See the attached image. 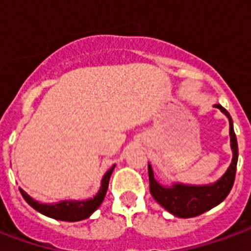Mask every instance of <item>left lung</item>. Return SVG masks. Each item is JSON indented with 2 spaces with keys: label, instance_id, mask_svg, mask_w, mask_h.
<instances>
[{
  "label": "left lung",
  "instance_id": "8db88e82",
  "mask_svg": "<svg viewBox=\"0 0 251 251\" xmlns=\"http://www.w3.org/2000/svg\"><path fill=\"white\" fill-rule=\"evenodd\" d=\"M215 107H218L229 118L230 122V142L233 150V161L230 163L227 172L224 174V177L213 185H207V186H187L182 183H174L172 187H165L155 181L153 169L150 165H148L151 196L163 209H166L169 213L179 218L197 217L213 209L214 206L224 201L234 185L237 161H238V144L233 127V120L229 111L225 107L221 105H215Z\"/></svg>",
  "mask_w": 251,
  "mask_h": 251
}]
</instances>
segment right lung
Segmentation results:
<instances>
[{
	"label": "right lung",
	"mask_w": 251,
	"mask_h": 251,
	"mask_svg": "<svg viewBox=\"0 0 251 251\" xmlns=\"http://www.w3.org/2000/svg\"><path fill=\"white\" fill-rule=\"evenodd\" d=\"M114 170V165L111 166L105 176L102 178L101 182V189L100 192L97 193V196L93 197L90 200H86V201H62L58 202V203H51V205H48V203H40L37 202L36 200H33L30 196H27L26 193L24 190H20L24 197V200L29 203V205L36 209L37 211H40L41 214L46 215V217H50V218H54V220L59 221H68V222H75V221L85 220L90 217L92 213L97 210L100 205L103 201V198L106 196L107 186H109V179H110L111 173Z\"/></svg>",
	"instance_id": "obj_1"
}]
</instances>
